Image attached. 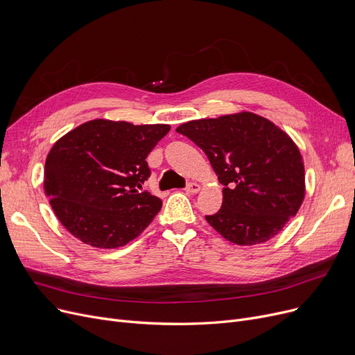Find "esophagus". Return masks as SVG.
I'll return each instance as SVG.
<instances>
[{"mask_svg":"<svg viewBox=\"0 0 355 355\" xmlns=\"http://www.w3.org/2000/svg\"><path fill=\"white\" fill-rule=\"evenodd\" d=\"M185 191L190 194H197L200 191V184L197 182H189L187 187H185Z\"/></svg>","mask_w":355,"mask_h":355,"instance_id":"esophagus-1","label":"esophagus"}]
</instances>
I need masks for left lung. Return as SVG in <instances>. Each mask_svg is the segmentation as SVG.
<instances>
[{
	"label": "left lung",
	"instance_id": "obj_1",
	"mask_svg": "<svg viewBox=\"0 0 355 355\" xmlns=\"http://www.w3.org/2000/svg\"><path fill=\"white\" fill-rule=\"evenodd\" d=\"M177 132L202 149L225 185L221 209L206 220L232 243H263L300 210L305 197L302 155L269 119L240 112L185 122Z\"/></svg>",
	"mask_w": 355,
	"mask_h": 355
}]
</instances>
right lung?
Segmentation results:
<instances>
[{
  "instance_id": "add662e5",
  "label": "right lung",
  "mask_w": 355,
  "mask_h": 355,
  "mask_svg": "<svg viewBox=\"0 0 355 355\" xmlns=\"http://www.w3.org/2000/svg\"><path fill=\"white\" fill-rule=\"evenodd\" d=\"M170 129L95 119L55 142L46 158L44 193L67 232L99 249L138 237L162 206L139 191L151 175L146 157Z\"/></svg>"
}]
</instances>
